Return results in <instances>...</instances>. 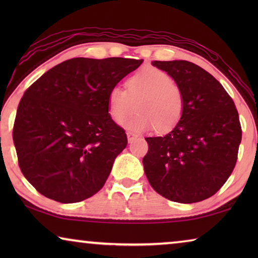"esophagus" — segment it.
I'll use <instances>...</instances> for the list:
<instances>
[{"mask_svg": "<svg viewBox=\"0 0 258 258\" xmlns=\"http://www.w3.org/2000/svg\"><path fill=\"white\" fill-rule=\"evenodd\" d=\"M126 135H127V140H128V142H133L134 140L138 138V135H137V134H134V133H132V132H127V133H126Z\"/></svg>", "mask_w": 258, "mask_h": 258, "instance_id": "1", "label": "esophagus"}]
</instances>
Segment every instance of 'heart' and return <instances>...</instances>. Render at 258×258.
Instances as JSON below:
<instances>
[{
  "label": "heart",
  "mask_w": 258,
  "mask_h": 258,
  "mask_svg": "<svg viewBox=\"0 0 258 258\" xmlns=\"http://www.w3.org/2000/svg\"><path fill=\"white\" fill-rule=\"evenodd\" d=\"M127 91L119 85L108 92V113L117 124L123 123L135 110L139 112L125 123L133 132H145L156 127L157 132L172 130L183 115V95L172 77L156 67H145L126 82Z\"/></svg>",
  "instance_id": "b5f03b06"
}]
</instances>
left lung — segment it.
<instances>
[{"label": "left lung", "mask_w": 258, "mask_h": 258, "mask_svg": "<svg viewBox=\"0 0 258 258\" xmlns=\"http://www.w3.org/2000/svg\"><path fill=\"white\" fill-rule=\"evenodd\" d=\"M151 63L175 81L184 109L171 132L146 138L147 178L166 199L202 202L221 189L237 163L241 142L237 108L221 83L197 64L185 60Z\"/></svg>", "instance_id": "left-lung-1"}]
</instances>
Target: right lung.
Here are the masks:
<instances>
[{"label":"right lung","instance_id":"1","mask_svg":"<svg viewBox=\"0 0 258 258\" xmlns=\"http://www.w3.org/2000/svg\"><path fill=\"white\" fill-rule=\"evenodd\" d=\"M142 62L73 58L28 87L12 135L21 172L40 194L72 204L104 185L127 146L125 131L108 113V92Z\"/></svg>","mask_w":258,"mask_h":258}]
</instances>
